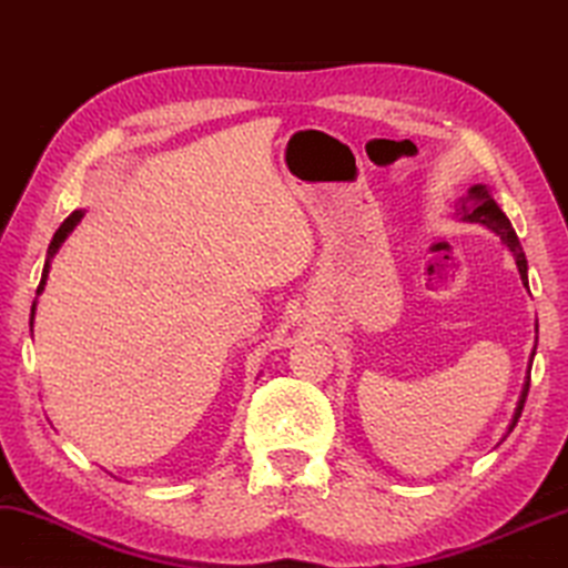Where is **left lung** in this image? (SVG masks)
<instances>
[{"label":"left lung","instance_id":"8db88e82","mask_svg":"<svg viewBox=\"0 0 568 568\" xmlns=\"http://www.w3.org/2000/svg\"><path fill=\"white\" fill-rule=\"evenodd\" d=\"M459 214H462V219H467V222L485 224L487 230H493L497 236H500V240L507 244V247H510V252L515 255V262H518L523 283L528 285V260H526V252H523V247H520L518 234H515L510 219L503 214V209L497 206L493 196H489V191L485 189V185H471V189L467 191V199H464V203H462ZM528 387H530V377H528L526 387H523L518 410H515V418L510 423V430L515 428V423H518V418H520L523 405H526Z\"/></svg>","mask_w":568,"mask_h":568}]
</instances>
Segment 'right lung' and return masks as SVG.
Returning a JSON list of instances; mask_svg holds the SVG:
<instances>
[{"instance_id": "right-lung-1", "label": "right lung", "mask_w": 568, "mask_h": 568, "mask_svg": "<svg viewBox=\"0 0 568 568\" xmlns=\"http://www.w3.org/2000/svg\"><path fill=\"white\" fill-rule=\"evenodd\" d=\"M81 211H73V214L71 216H68L65 219V222L61 224V226H58V232L53 234V242H50V247H48V257H53L55 255V250L58 247H61V242L65 240V236H68V232H71L73 230V226L75 224H79L81 222ZM48 270H50V265H48V262H45V267H42V277H40V285H38V293L42 291V287H45V281H48ZM32 313H36V306H32Z\"/></svg>"}]
</instances>
